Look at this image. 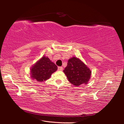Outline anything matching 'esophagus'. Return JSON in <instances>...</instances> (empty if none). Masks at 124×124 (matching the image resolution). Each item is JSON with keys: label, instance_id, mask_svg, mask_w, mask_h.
<instances>
[{"label": "esophagus", "instance_id": "obj_1", "mask_svg": "<svg viewBox=\"0 0 124 124\" xmlns=\"http://www.w3.org/2000/svg\"><path fill=\"white\" fill-rule=\"evenodd\" d=\"M63 67H58V70H62Z\"/></svg>", "mask_w": 124, "mask_h": 124}]
</instances>
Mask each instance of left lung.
Here are the masks:
<instances>
[{"label":"left lung","mask_w":124,"mask_h":124,"mask_svg":"<svg viewBox=\"0 0 124 124\" xmlns=\"http://www.w3.org/2000/svg\"><path fill=\"white\" fill-rule=\"evenodd\" d=\"M63 72L69 81L76 86L87 83L91 73L90 69L83 62L75 57L68 61Z\"/></svg>","instance_id":"left-lung-1"}]
</instances>
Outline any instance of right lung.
Wrapping results in <instances>:
<instances>
[{"mask_svg":"<svg viewBox=\"0 0 124 124\" xmlns=\"http://www.w3.org/2000/svg\"><path fill=\"white\" fill-rule=\"evenodd\" d=\"M57 70V67L54 63L48 57L43 56L31 68V77L38 81H45Z\"/></svg>","mask_w":124,"mask_h":124,"instance_id":"add662e5","label":"right lung"}]
</instances>
